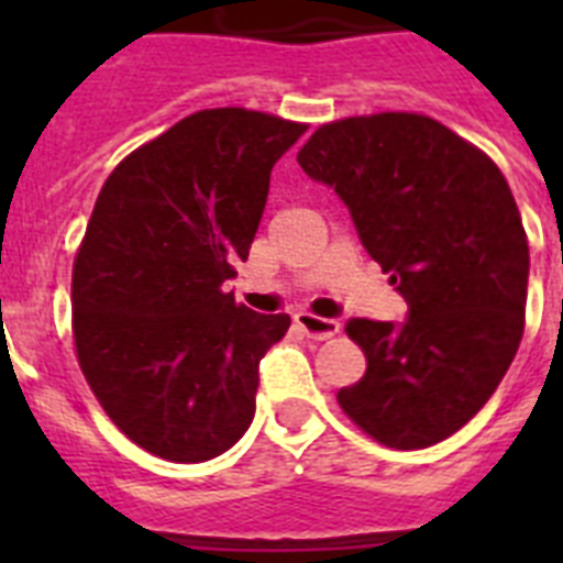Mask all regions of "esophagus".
Returning a JSON list of instances; mask_svg holds the SVG:
<instances>
[{"instance_id": "34e87169", "label": "esophagus", "mask_w": 563, "mask_h": 563, "mask_svg": "<svg viewBox=\"0 0 563 563\" xmlns=\"http://www.w3.org/2000/svg\"><path fill=\"white\" fill-rule=\"evenodd\" d=\"M295 324L309 335V339H318V342H324V339H333L342 324L335 321V318H321V316H312V312H298L295 316Z\"/></svg>"}]
</instances>
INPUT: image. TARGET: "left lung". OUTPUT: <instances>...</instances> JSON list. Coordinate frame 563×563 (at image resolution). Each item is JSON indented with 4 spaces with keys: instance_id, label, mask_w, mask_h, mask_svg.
Segmentation results:
<instances>
[{
    "instance_id": "left-lung-1",
    "label": "left lung",
    "mask_w": 563,
    "mask_h": 563,
    "mask_svg": "<svg viewBox=\"0 0 563 563\" xmlns=\"http://www.w3.org/2000/svg\"><path fill=\"white\" fill-rule=\"evenodd\" d=\"M298 163L347 203L409 303L402 324L347 321L368 368L335 400L394 450L444 441L497 391L523 339L529 242L508 180L482 148L406 110L327 122Z\"/></svg>"
}]
</instances>
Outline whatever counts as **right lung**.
<instances>
[{
  "label": "right lung",
  "mask_w": 563,
  "mask_h": 563,
  "mask_svg": "<svg viewBox=\"0 0 563 563\" xmlns=\"http://www.w3.org/2000/svg\"><path fill=\"white\" fill-rule=\"evenodd\" d=\"M303 131L263 110H198L128 154L96 198L73 265L75 353L108 418L166 462L216 459L254 420L260 360L291 318L221 286Z\"/></svg>",
  "instance_id": "right-lung-1"
}]
</instances>
